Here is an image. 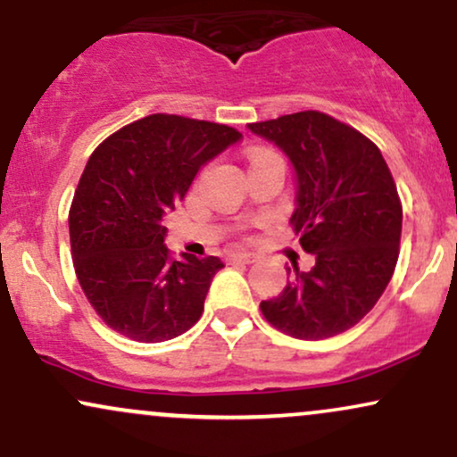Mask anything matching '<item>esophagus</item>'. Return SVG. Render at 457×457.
I'll return each instance as SVG.
<instances>
[{
	"label": "esophagus",
	"instance_id": "1",
	"mask_svg": "<svg viewBox=\"0 0 457 457\" xmlns=\"http://www.w3.org/2000/svg\"><path fill=\"white\" fill-rule=\"evenodd\" d=\"M229 260L243 262V264H253V262H258V255L251 253V251H238V253L229 255Z\"/></svg>",
	"mask_w": 457,
	"mask_h": 457
}]
</instances>
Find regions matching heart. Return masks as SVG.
Here are the masks:
<instances>
[{"label": "heart", "mask_w": 457, "mask_h": 457, "mask_svg": "<svg viewBox=\"0 0 457 457\" xmlns=\"http://www.w3.org/2000/svg\"><path fill=\"white\" fill-rule=\"evenodd\" d=\"M270 152H266V150H258V152H253V154H251V162L253 161H258V159H264V156H269Z\"/></svg>", "instance_id": "heart-1"}]
</instances>
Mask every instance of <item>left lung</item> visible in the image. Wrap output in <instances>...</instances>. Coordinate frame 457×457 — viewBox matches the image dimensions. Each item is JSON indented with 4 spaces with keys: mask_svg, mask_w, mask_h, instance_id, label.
Listing matches in <instances>:
<instances>
[{
    "mask_svg": "<svg viewBox=\"0 0 457 457\" xmlns=\"http://www.w3.org/2000/svg\"><path fill=\"white\" fill-rule=\"evenodd\" d=\"M295 170L290 221L312 270L286 266L290 281L262 313L296 339H327L354 327L389 286L400 253L402 204L380 150L327 113L301 112L249 124Z\"/></svg>",
    "mask_w": 457,
    "mask_h": 457,
    "instance_id": "8db88e82",
    "label": "left lung"
}]
</instances>
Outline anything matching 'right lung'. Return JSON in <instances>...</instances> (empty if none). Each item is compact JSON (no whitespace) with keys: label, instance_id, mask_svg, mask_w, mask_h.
Masks as SVG:
<instances>
[{"label":"right lung","instance_id":"add662e5","mask_svg":"<svg viewBox=\"0 0 457 457\" xmlns=\"http://www.w3.org/2000/svg\"><path fill=\"white\" fill-rule=\"evenodd\" d=\"M243 135L232 127L154 113L94 150L72 199V262L90 305L135 342H167L197 322L219 258L171 260L162 217L193 178Z\"/></svg>","mask_w":457,"mask_h":457}]
</instances>
